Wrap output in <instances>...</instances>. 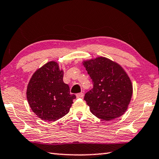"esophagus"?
Returning a JSON list of instances; mask_svg holds the SVG:
<instances>
[{"mask_svg": "<svg viewBox=\"0 0 159 159\" xmlns=\"http://www.w3.org/2000/svg\"><path fill=\"white\" fill-rule=\"evenodd\" d=\"M83 96H84V94L83 92L78 93V94H76V97L77 98H83Z\"/></svg>", "mask_w": 159, "mask_h": 159, "instance_id": "34e87169", "label": "esophagus"}]
</instances>
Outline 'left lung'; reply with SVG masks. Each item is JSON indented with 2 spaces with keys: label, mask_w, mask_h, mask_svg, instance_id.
<instances>
[{
  "label": "left lung",
  "mask_w": 159,
  "mask_h": 159,
  "mask_svg": "<svg viewBox=\"0 0 159 159\" xmlns=\"http://www.w3.org/2000/svg\"><path fill=\"white\" fill-rule=\"evenodd\" d=\"M92 89L84 100L98 119L110 120L125 112L132 95L129 78L119 65L104 57L84 62Z\"/></svg>",
  "instance_id": "left-lung-1"
}]
</instances>
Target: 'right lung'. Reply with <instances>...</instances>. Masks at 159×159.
I'll return each instance as SVG.
<instances>
[{"label":"right lung","instance_id":"obj_1","mask_svg":"<svg viewBox=\"0 0 159 159\" xmlns=\"http://www.w3.org/2000/svg\"><path fill=\"white\" fill-rule=\"evenodd\" d=\"M63 72L51 61L33 74L27 89V98L32 111L40 119L55 121L70 111L76 96L63 82Z\"/></svg>","mask_w":159,"mask_h":159}]
</instances>
